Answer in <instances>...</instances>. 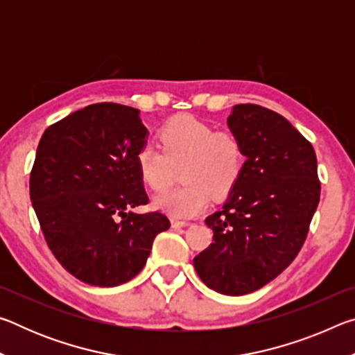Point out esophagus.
Returning <instances> with one entry per match:
<instances>
[{"label":"esophagus","instance_id":"obj_1","mask_svg":"<svg viewBox=\"0 0 355 355\" xmlns=\"http://www.w3.org/2000/svg\"><path fill=\"white\" fill-rule=\"evenodd\" d=\"M172 227L173 228H180V227H188V225H191V222H188V220H178V219H172Z\"/></svg>","mask_w":355,"mask_h":355}]
</instances>
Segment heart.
I'll return each mask as SVG.
<instances>
[{"instance_id": "heart-1", "label": "heart", "mask_w": 355, "mask_h": 355, "mask_svg": "<svg viewBox=\"0 0 355 355\" xmlns=\"http://www.w3.org/2000/svg\"><path fill=\"white\" fill-rule=\"evenodd\" d=\"M161 150L142 144L136 152L137 172L148 188L161 191L172 183L175 169L184 186L155 196L152 205L173 219H189L205 211L213 196L230 194L241 178L245 153L241 141L230 131L189 116L171 120L159 131Z\"/></svg>"}]
</instances>
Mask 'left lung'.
I'll return each instance as SVG.
<instances>
[{
  "mask_svg": "<svg viewBox=\"0 0 355 355\" xmlns=\"http://www.w3.org/2000/svg\"><path fill=\"white\" fill-rule=\"evenodd\" d=\"M227 125L245 166L220 211L205 219L213 243L194 258L203 284L227 296L260 290L290 266L320 203L311 144L280 114L235 105Z\"/></svg>",
  "mask_w": 355,
  "mask_h": 355,
  "instance_id": "left-lung-1",
  "label": "left lung"
}]
</instances>
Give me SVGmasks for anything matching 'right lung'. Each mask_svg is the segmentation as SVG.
<instances>
[{
	"label": "right lung",
	"mask_w": 355,
	"mask_h": 355,
	"mask_svg": "<svg viewBox=\"0 0 355 355\" xmlns=\"http://www.w3.org/2000/svg\"><path fill=\"white\" fill-rule=\"evenodd\" d=\"M147 135L139 110L97 103L48 127L39 142L29 178L34 211L53 255L84 284H127L171 227L158 211H131L148 202L135 159Z\"/></svg>",
	"instance_id": "add662e5"
}]
</instances>
